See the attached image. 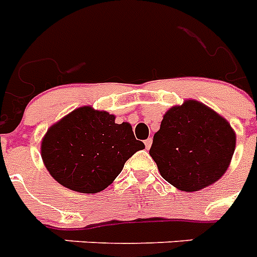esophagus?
Masks as SVG:
<instances>
[{
	"label": "esophagus",
	"mask_w": 257,
	"mask_h": 257,
	"mask_svg": "<svg viewBox=\"0 0 257 257\" xmlns=\"http://www.w3.org/2000/svg\"><path fill=\"white\" fill-rule=\"evenodd\" d=\"M152 143H153V140L150 139H148V140H145V141H144V144H145V148H147V149H150V147H152Z\"/></svg>",
	"instance_id": "esophagus-1"
}]
</instances>
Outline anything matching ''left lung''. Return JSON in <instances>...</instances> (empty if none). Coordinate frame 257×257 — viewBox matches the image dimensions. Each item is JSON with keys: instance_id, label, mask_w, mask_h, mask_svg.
Segmentation results:
<instances>
[{"instance_id": "8db88e82", "label": "left lung", "mask_w": 257, "mask_h": 257, "mask_svg": "<svg viewBox=\"0 0 257 257\" xmlns=\"http://www.w3.org/2000/svg\"><path fill=\"white\" fill-rule=\"evenodd\" d=\"M236 135L230 122L197 100L164 114L149 154L165 181L182 191L216 182L230 166Z\"/></svg>"}]
</instances>
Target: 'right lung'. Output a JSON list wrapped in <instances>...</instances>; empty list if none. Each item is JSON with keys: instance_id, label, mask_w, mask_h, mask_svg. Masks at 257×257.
Segmentation results:
<instances>
[{"instance_id": "1", "label": "right lung", "mask_w": 257, "mask_h": 257, "mask_svg": "<svg viewBox=\"0 0 257 257\" xmlns=\"http://www.w3.org/2000/svg\"><path fill=\"white\" fill-rule=\"evenodd\" d=\"M144 148L131 124H116L114 114L105 110L80 107L47 129L41 156L62 186L95 194L109 186L125 162Z\"/></svg>"}]
</instances>
